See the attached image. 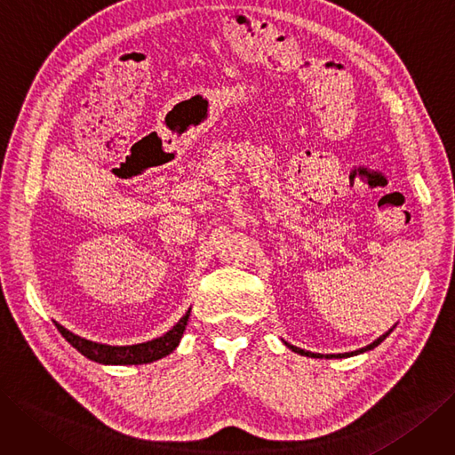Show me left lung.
<instances>
[{
  "label": "left lung",
  "instance_id": "8db88e82",
  "mask_svg": "<svg viewBox=\"0 0 455 455\" xmlns=\"http://www.w3.org/2000/svg\"><path fill=\"white\" fill-rule=\"evenodd\" d=\"M394 330V328H392ZM392 330H388L386 333H382L379 339H375L371 345H367V347H363V348H358V350H352V352H343V355H316V352H309V350H304V348H298V347H294V345H291V343H287L284 341V345H287L292 352H296V355H299V356H309V358H326V360H331V358H350V356H358V355H362V352H367V350H373L375 347H379L386 338H388V335L392 333Z\"/></svg>",
  "mask_w": 455,
  "mask_h": 455
}]
</instances>
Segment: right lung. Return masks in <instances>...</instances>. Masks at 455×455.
I'll return each mask as SVG.
<instances>
[{
  "label": "right lung",
  "mask_w": 455,
  "mask_h": 455,
  "mask_svg": "<svg viewBox=\"0 0 455 455\" xmlns=\"http://www.w3.org/2000/svg\"><path fill=\"white\" fill-rule=\"evenodd\" d=\"M189 315H191V309L180 318V321L172 326V330H168L164 335H161V338L139 343V345H125V347L95 343V341L80 338V335L69 331L58 323L56 326L63 338L69 341L80 355L90 358L92 362L103 363V365H140V363H151L156 360H161L171 355L172 350H176V347L183 338L185 326H188Z\"/></svg>",
  "instance_id": "obj_1"
}]
</instances>
